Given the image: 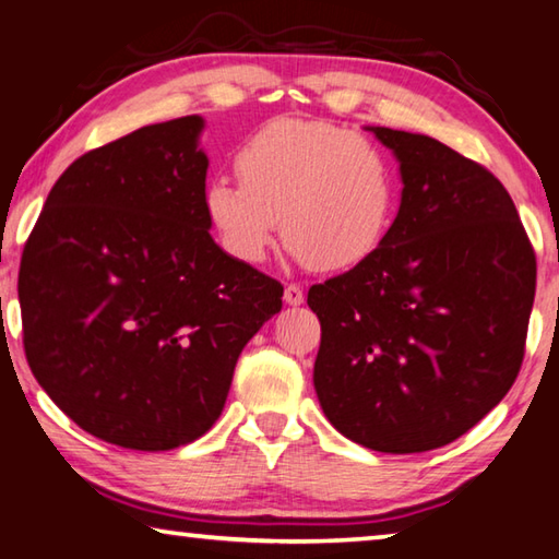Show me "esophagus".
Here are the masks:
<instances>
[{
	"label": "esophagus",
	"instance_id": "1",
	"mask_svg": "<svg viewBox=\"0 0 559 559\" xmlns=\"http://www.w3.org/2000/svg\"><path fill=\"white\" fill-rule=\"evenodd\" d=\"M302 298L306 296H302V288L298 286V283H288L286 290H283V300H286L288 306H300Z\"/></svg>",
	"mask_w": 559,
	"mask_h": 559
}]
</instances>
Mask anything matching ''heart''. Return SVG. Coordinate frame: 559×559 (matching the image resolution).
Listing matches in <instances>:
<instances>
[{
	"instance_id": "obj_1",
	"label": "heart",
	"mask_w": 559,
	"mask_h": 559,
	"mask_svg": "<svg viewBox=\"0 0 559 559\" xmlns=\"http://www.w3.org/2000/svg\"><path fill=\"white\" fill-rule=\"evenodd\" d=\"M238 179L212 177L204 210L234 259H266L278 229L310 269L359 266L384 243L396 175L380 147L318 120L278 118L236 153Z\"/></svg>"
}]
</instances>
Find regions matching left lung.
<instances>
[{"label":"left lung","instance_id":"1","mask_svg":"<svg viewBox=\"0 0 559 559\" xmlns=\"http://www.w3.org/2000/svg\"><path fill=\"white\" fill-rule=\"evenodd\" d=\"M400 159L384 243L308 290L328 421L382 453L456 441L503 400L525 355L537 263L508 189L429 135L367 128Z\"/></svg>","mask_w":559,"mask_h":559}]
</instances>
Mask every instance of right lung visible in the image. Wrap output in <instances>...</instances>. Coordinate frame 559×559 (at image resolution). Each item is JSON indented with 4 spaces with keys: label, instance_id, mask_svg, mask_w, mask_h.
<instances>
[{
    "label": "right lung",
    "instance_id": "obj_1",
    "mask_svg": "<svg viewBox=\"0 0 559 559\" xmlns=\"http://www.w3.org/2000/svg\"><path fill=\"white\" fill-rule=\"evenodd\" d=\"M202 128L185 116L81 155L19 266L36 382L122 449L167 451L210 431L243 345L283 306L276 278L212 239Z\"/></svg>",
    "mask_w": 559,
    "mask_h": 559
}]
</instances>
